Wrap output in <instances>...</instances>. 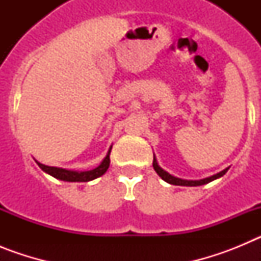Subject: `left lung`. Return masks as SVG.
Masks as SVG:
<instances>
[{
  "mask_svg": "<svg viewBox=\"0 0 261 261\" xmlns=\"http://www.w3.org/2000/svg\"><path fill=\"white\" fill-rule=\"evenodd\" d=\"M153 167L154 170H155L156 174L162 177L163 180L167 181V183L174 184V186H186V187H197V186H202V184H208L211 183V181L218 179V177L223 176V175L227 172V170H229V167H227L225 168V170H222L221 172H218V174L212 175V176L205 177V179H200V180H184V179H180V177L172 176L171 174H168L167 171H165L162 167H159L158 162H156V159H155V155H154V159H153Z\"/></svg>",
  "mask_w": 261,
  "mask_h": 261,
  "instance_id": "left-lung-1",
  "label": "left lung"
}]
</instances>
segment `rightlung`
Wrapping results in <instances>:
<instances>
[{
	"label": "right lung",
	"instance_id": "add662e5",
	"mask_svg": "<svg viewBox=\"0 0 261 261\" xmlns=\"http://www.w3.org/2000/svg\"><path fill=\"white\" fill-rule=\"evenodd\" d=\"M112 146L110 147L107 155L103 159L102 163L95 167L94 170H90V171H71V170H66V168H60V167H50V166H45L43 163H39L36 161V163L39 165V167L43 170L44 172L49 174L50 176L60 179V180L64 181H90L94 180L96 177L102 176L106 171L110 167V153Z\"/></svg>",
	"mask_w": 261,
	"mask_h": 261
}]
</instances>
